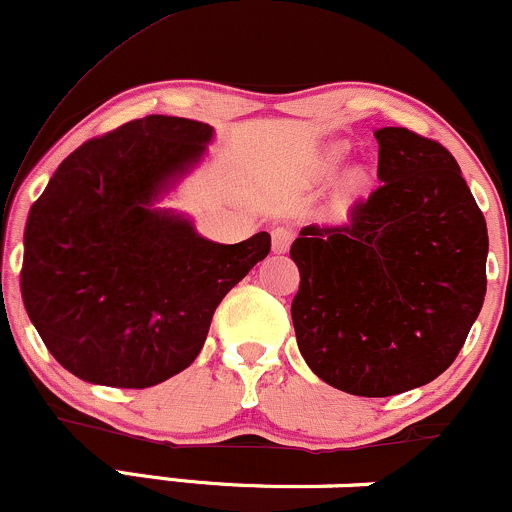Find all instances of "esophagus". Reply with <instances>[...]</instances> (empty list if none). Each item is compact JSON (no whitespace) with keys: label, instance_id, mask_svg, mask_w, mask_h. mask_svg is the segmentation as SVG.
<instances>
[{"label":"esophagus","instance_id":"obj_1","mask_svg":"<svg viewBox=\"0 0 512 512\" xmlns=\"http://www.w3.org/2000/svg\"><path fill=\"white\" fill-rule=\"evenodd\" d=\"M291 240H293V233L289 228H274L272 231V250L276 255H284V252H289L291 248Z\"/></svg>","mask_w":512,"mask_h":512}]
</instances>
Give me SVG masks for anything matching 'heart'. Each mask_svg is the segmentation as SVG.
Segmentation results:
<instances>
[{
	"label": "heart",
	"instance_id": "1",
	"mask_svg": "<svg viewBox=\"0 0 512 512\" xmlns=\"http://www.w3.org/2000/svg\"><path fill=\"white\" fill-rule=\"evenodd\" d=\"M346 154H349V144H344V142L327 144L325 149H322V154L317 156L315 168H313V178L317 182L332 180L334 175L342 170ZM370 185H373V180H370L368 168H363V166L349 168L342 175V180H339L337 190H334L332 209L337 211V214H346V211H351L363 197L368 195Z\"/></svg>",
	"mask_w": 512,
	"mask_h": 512
}]
</instances>
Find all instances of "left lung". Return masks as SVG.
<instances>
[{"label": "left lung", "instance_id": "1", "mask_svg": "<svg viewBox=\"0 0 512 512\" xmlns=\"http://www.w3.org/2000/svg\"><path fill=\"white\" fill-rule=\"evenodd\" d=\"M383 185L346 226H305L291 245L298 349L327 385L390 397L436 380L479 317L489 233L445 146L375 129Z\"/></svg>", "mask_w": 512, "mask_h": 512}]
</instances>
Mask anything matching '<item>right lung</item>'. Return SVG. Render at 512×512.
<instances>
[{
  "label": "right lung",
  "mask_w": 512,
  "mask_h": 512,
  "mask_svg": "<svg viewBox=\"0 0 512 512\" xmlns=\"http://www.w3.org/2000/svg\"><path fill=\"white\" fill-rule=\"evenodd\" d=\"M214 127L149 115L81 144L55 170L23 233L21 296L69 373L142 390L195 361L216 305L267 257V231L199 236L158 202L207 156Z\"/></svg>",
  "instance_id": "add662e5"
}]
</instances>
